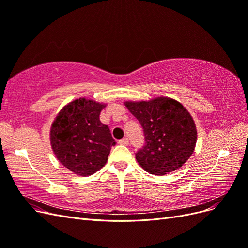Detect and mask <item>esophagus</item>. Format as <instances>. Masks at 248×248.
<instances>
[{
    "label": "esophagus",
    "mask_w": 248,
    "mask_h": 248,
    "mask_svg": "<svg viewBox=\"0 0 248 248\" xmlns=\"http://www.w3.org/2000/svg\"><path fill=\"white\" fill-rule=\"evenodd\" d=\"M119 144L120 145H124V146H128L129 145V140L127 139V138H124V139L119 140Z\"/></svg>",
    "instance_id": "obj_1"
}]
</instances>
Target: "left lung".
<instances>
[{
	"instance_id": "left-lung-1",
	"label": "left lung",
	"mask_w": 248,
	"mask_h": 248,
	"mask_svg": "<svg viewBox=\"0 0 248 248\" xmlns=\"http://www.w3.org/2000/svg\"><path fill=\"white\" fill-rule=\"evenodd\" d=\"M124 104L144 129L146 144L136 158L146 171L163 176L189 159L197 144V126L181 103L160 96Z\"/></svg>"
}]
</instances>
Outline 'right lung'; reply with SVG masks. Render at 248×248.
Segmentation results:
<instances>
[{
	"mask_svg": "<svg viewBox=\"0 0 248 248\" xmlns=\"http://www.w3.org/2000/svg\"><path fill=\"white\" fill-rule=\"evenodd\" d=\"M106 103L79 98L58 112L49 131L52 151L60 163L76 175L91 176L108 161L116 144L109 128L100 122Z\"/></svg>",
	"mask_w": 248,
	"mask_h": 248,
	"instance_id": "obj_1",
	"label": "right lung"
}]
</instances>
